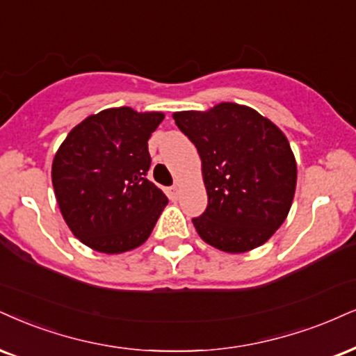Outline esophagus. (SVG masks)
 <instances>
[{"instance_id": "esophagus-1", "label": "esophagus", "mask_w": 356, "mask_h": 356, "mask_svg": "<svg viewBox=\"0 0 356 356\" xmlns=\"http://www.w3.org/2000/svg\"><path fill=\"white\" fill-rule=\"evenodd\" d=\"M168 195H170V198H173V200H177L178 198V195H179V186L178 185H173L168 190Z\"/></svg>"}]
</instances>
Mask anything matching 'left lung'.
<instances>
[{
    "instance_id": "1",
    "label": "left lung",
    "mask_w": 356,
    "mask_h": 356,
    "mask_svg": "<svg viewBox=\"0 0 356 356\" xmlns=\"http://www.w3.org/2000/svg\"><path fill=\"white\" fill-rule=\"evenodd\" d=\"M173 118L201 158L208 206L193 219L200 238L231 254L269 241L291 211L297 185L296 156L284 131L232 102L175 112Z\"/></svg>"
}]
</instances>
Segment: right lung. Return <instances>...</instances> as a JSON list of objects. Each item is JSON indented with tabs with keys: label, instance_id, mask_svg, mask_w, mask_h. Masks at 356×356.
I'll return each mask as SVG.
<instances>
[{
	"label": "right lung",
	"instance_id": "add662e5",
	"mask_svg": "<svg viewBox=\"0 0 356 356\" xmlns=\"http://www.w3.org/2000/svg\"><path fill=\"white\" fill-rule=\"evenodd\" d=\"M165 113L105 108L74 127L52 161V186L69 229L105 254L142 245L168 203L147 179L148 138Z\"/></svg>",
	"mask_w": 356,
	"mask_h": 356
}]
</instances>
